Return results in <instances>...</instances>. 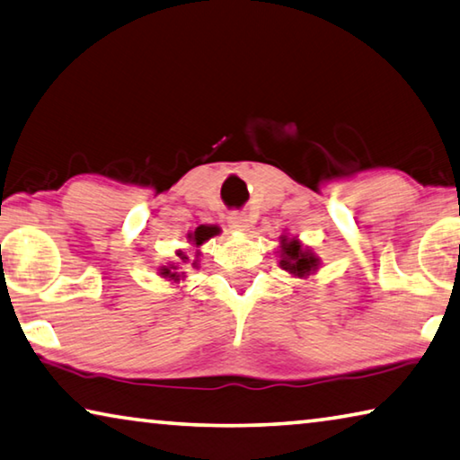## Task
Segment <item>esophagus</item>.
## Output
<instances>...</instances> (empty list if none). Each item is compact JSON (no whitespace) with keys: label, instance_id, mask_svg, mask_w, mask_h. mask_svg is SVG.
I'll list each match as a JSON object with an SVG mask.
<instances>
[{"label":"esophagus","instance_id":"1","mask_svg":"<svg viewBox=\"0 0 460 460\" xmlns=\"http://www.w3.org/2000/svg\"><path fill=\"white\" fill-rule=\"evenodd\" d=\"M227 223H229V229L233 231H247V227H250V217L243 213H231L227 217Z\"/></svg>","mask_w":460,"mask_h":460}]
</instances>
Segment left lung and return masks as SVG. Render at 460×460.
Here are the masks:
<instances>
[{
  "mask_svg": "<svg viewBox=\"0 0 460 460\" xmlns=\"http://www.w3.org/2000/svg\"><path fill=\"white\" fill-rule=\"evenodd\" d=\"M279 264L288 272L293 279H313L322 268V258L305 245L298 235H290V233H282L279 237Z\"/></svg>",
  "mask_w": 460,
  "mask_h": 460,
  "instance_id": "8db88e82",
  "label": "left lung"
}]
</instances>
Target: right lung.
<instances>
[{
    "instance_id": "obj_1",
    "label": "right lung",
    "mask_w": 460,
    "mask_h": 460,
    "mask_svg": "<svg viewBox=\"0 0 460 460\" xmlns=\"http://www.w3.org/2000/svg\"><path fill=\"white\" fill-rule=\"evenodd\" d=\"M218 229L217 225H199V227H196L194 231H190L188 233V243L192 245V268H196L199 270L200 268V256H202V252H200V247L208 242L210 237H215V235H218ZM176 256L180 258L178 261H167L165 266H159L157 268V276L162 280H165V282H170V284H176V288H180V282H184L186 279H188V274L184 272V266L188 264V261H190V258H188V253L186 252H181V250H176Z\"/></svg>"
}]
</instances>
